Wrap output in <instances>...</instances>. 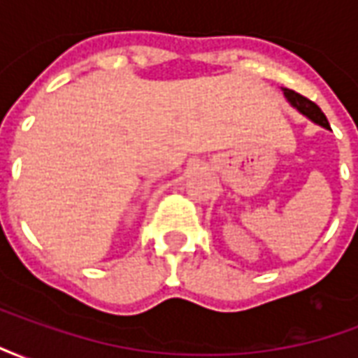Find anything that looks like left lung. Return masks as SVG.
<instances>
[{"label": "left lung", "instance_id": "1", "mask_svg": "<svg viewBox=\"0 0 358 358\" xmlns=\"http://www.w3.org/2000/svg\"><path fill=\"white\" fill-rule=\"evenodd\" d=\"M284 94H285V97L292 101V105H295V107H297V109H299L303 115H307L310 120H315V122H318V124H322L324 128H330V124H328V118H326V115L322 113V109H320V107H318L315 101H310L308 97L297 94V92H293V90L284 88Z\"/></svg>", "mask_w": 358, "mask_h": 358}]
</instances>
